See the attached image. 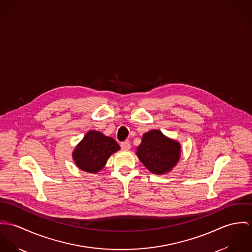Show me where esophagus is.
Here are the masks:
<instances>
[{
    "label": "esophagus",
    "instance_id": "1",
    "mask_svg": "<svg viewBox=\"0 0 252 252\" xmlns=\"http://www.w3.org/2000/svg\"><path fill=\"white\" fill-rule=\"evenodd\" d=\"M121 148H122L123 150H128V149H130V143H129V141H124V142H122V143H121Z\"/></svg>",
    "mask_w": 252,
    "mask_h": 252
}]
</instances>
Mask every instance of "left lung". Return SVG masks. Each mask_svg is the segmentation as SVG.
Instances as JSON below:
<instances>
[{
    "instance_id": "obj_1",
    "label": "left lung",
    "mask_w": 252,
    "mask_h": 252,
    "mask_svg": "<svg viewBox=\"0 0 252 252\" xmlns=\"http://www.w3.org/2000/svg\"><path fill=\"white\" fill-rule=\"evenodd\" d=\"M136 155L149 171L161 175L172 170L180 160L181 145L160 130L152 129L142 136Z\"/></svg>"
}]
</instances>
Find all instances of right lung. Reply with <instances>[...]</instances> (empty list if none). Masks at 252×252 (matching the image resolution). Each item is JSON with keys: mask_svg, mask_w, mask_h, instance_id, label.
I'll use <instances>...</instances> for the list:
<instances>
[{"mask_svg": "<svg viewBox=\"0 0 252 252\" xmlns=\"http://www.w3.org/2000/svg\"><path fill=\"white\" fill-rule=\"evenodd\" d=\"M119 150V144L111 137L96 130H90L74 149L72 158L77 167L95 174L104 167L110 156Z\"/></svg>", "mask_w": 252, "mask_h": 252, "instance_id": "obj_1", "label": "right lung"}]
</instances>
